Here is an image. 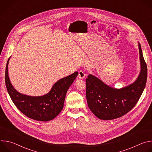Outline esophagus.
Segmentation results:
<instances>
[{
    "label": "esophagus",
    "mask_w": 152,
    "mask_h": 152,
    "mask_svg": "<svg viewBox=\"0 0 152 152\" xmlns=\"http://www.w3.org/2000/svg\"><path fill=\"white\" fill-rule=\"evenodd\" d=\"M86 76V74L83 71V70H80L79 72V74H78V77L80 78V79H84L85 77Z\"/></svg>",
    "instance_id": "1"
}]
</instances>
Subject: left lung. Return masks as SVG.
Listing matches in <instances>:
<instances>
[{
  "mask_svg": "<svg viewBox=\"0 0 152 152\" xmlns=\"http://www.w3.org/2000/svg\"><path fill=\"white\" fill-rule=\"evenodd\" d=\"M138 46L141 70L134 83L117 90L105 85L91 75H88L86 79L88 106L99 118L110 120L122 117L132 110L139 100L145 86L147 67L140 43Z\"/></svg>",
  "mask_w": 152,
  "mask_h": 152,
  "instance_id": "1",
  "label": "left lung"
}]
</instances>
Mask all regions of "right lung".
<instances>
[{"mask_svg":"<svg viewBox=\"0 0 152 152\" xmlns=\"http://www.w3.org/2000/svg\"><path fill=\"white\" fill-rule=\"evenodd\" d=\"M9 59L6 66L5 84L8 94L18 110L28 117L37 121H48L55 118L62 111L67 91L78 72L58 80L46 95L28 96L17 92L11 85L8 73Z\"/></svg>","mask_w":152,"mask_h":152,"instance_id":"obj_1","label":"right lung"}]
</instances>
